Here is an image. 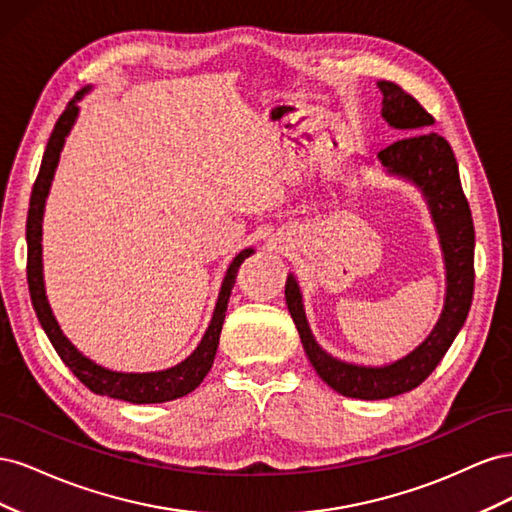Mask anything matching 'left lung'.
<instances>
[{"label":"left lung","instance_id":"obj_1","mask_svg":"<svg viewBox=\"0 0 512 512\" xmlns=\"http://www.w3.org/2000/svg\"><path fill=\"white\" fill-rule=\"evenodd\" d=\"M378 87L384 96L382 117L393 128L416 130V134L382 149L378 158L389 173L414 181L427 196L446 260V303L436 329L406 359L386 367H361L333 359L316 344L307 327L299 286L288 275L286 305L309 363L331 389L354 399H386L416 389L451 348L468 318L474 294V222L461 188L455 153L446 138L427 132L433 126V117L418 100L391 81H380ZM418 129L426 132L418 133Z\"/></svg>","mask_w":512,"mask_h":512}]
</instances>
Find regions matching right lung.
I'll return each instance as SVG.
<instances>
[{"label": "right lung", "instance_id": "obj_1", "mask_svg": "<svg viewBox=\"0 0 512 512\" xmlns=\"http://www.w3.org/2000/svg\"><path fill=\"white\" fill-rule=\"evenodd\" d=\"M85 91H79L70 104L64 108V113L59 115L55 128L51 132L49 143H46L42 164L38 170V177L32 188V198H29V211H27V286L29 294H32V303L36 309V316L42 324V329L53 344L59 359L64 361L72 374L79 378L89 391L98 395H108L113 399L130 401V404H160V401H170L192 393L196 386L205 380L209 369L213 365L215 352H218L220 344V333L226 316V307L230 292L235 288L237 282V271L241 262L250 256L254 250H243L235 260L230 262L226 271L224 284L218 297V305H215V312L211 318L209 329L203 337V342L198 348L185 359L183 363L164 369V371H151V374H121V371L104 369L76 350L68 339L61 333L59 324L51 312L49 301H46L44 294V282H42V213H44V200L51 188V179L59 162V151L64 147L66 136L72 128V123L79 113V100Z\"/></svg>", "mask_w": 512, "mask_h": 512}]
</instances>
